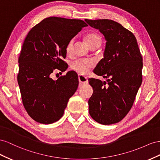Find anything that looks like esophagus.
<instances>
[{"label":"esophagus","instance_id":"esophagus-1","mask_svg":"<svg viewBox=\"0 0 160 160\" xmlns=\"http://www.w3.org/2000/svg\"><path fill=\"white\" fill-rule=\"evenodd\" d=\"M78 80L80 84H86L88 83L87 78H86L84 76H82V75L78 76Z\"/></svg>","mask_w":160,"mask_h":160}]
</instances>
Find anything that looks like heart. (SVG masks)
Here are the masks:
<instances>
[{
    "label": "heart",
    "instance_id": "obj_1",
    "mask_svg": "<svg viewBox=\"0 0 160 160\" xmlns=\"http://www.w3.org/2000/svg\"><path fill=\"white\" fill-rule=\"evenodd\" d=\"M86 42L90 48L94 45L101 43V38L99 35L97 34H89L86 36ZM73 44H74V39H71L68 43L66 47V52L70 53L73 49ZM94 66V62L90 60H77L72 63V68L77 72L81 74H86L88 72L90 68Z\"/></svg>",
    "mask_w": 160,
    "mask_h": 160
}]
</instances>
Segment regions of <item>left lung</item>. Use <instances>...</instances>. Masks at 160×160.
<instances>
[{"mask_svg":"<svg viewBox=\"0 0 160 160\" xmlns=\"http://www.w3.org/2000/svg\"><path fill=\"white\" fill-rule=\"evenodd\" d=\"M106 40L103 58L93 72L106 82L90 78L93 94L88 100L90 116L102 125L121 121L131 108L142 83L143 59L135 35L109 19L84 20Z\"/></svg>","mask_w":160,"mask_h":160,"instance_id":"left-lung-1","label":"left lung"}]
</instances>
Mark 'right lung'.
Returning a JSON list of instances; mask_svg holds the SVG:
<instances>
[{
	"instance_id": "right-lung-1",
	"label": "right lung",
	"mask_w": 160,
	"mask_h": 160,
	"mask_svg": "<svg viewBox=\"0 0 160 160\" xmlns=\"http://www.w3.org/2000/svg\"><path fill=\"white\" fill-rule=\"evenodd\" d=\"M86 26L80 19L52 17L41 21L27 34L19 58L17 81L23 106L35 121L51 124L58 121L76 91L79 81L74 71L56 80L52 76L55 70H67L68 66L63 61L67 45Z\"/></svg>"
}]
</instances>
